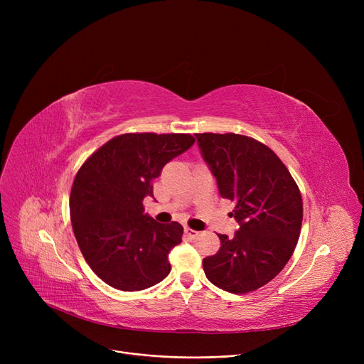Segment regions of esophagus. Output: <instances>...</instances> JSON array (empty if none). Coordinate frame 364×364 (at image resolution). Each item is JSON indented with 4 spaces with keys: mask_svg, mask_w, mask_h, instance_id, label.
Returning <instances> with one entry per match:
<instances>
[{
    "mask_svg": "<svg viewBox=\"0 0 364 364\" xmlns=\"http://www.w3.org/2000/svg\"><path fill=\"white\" fill-rule=\"evenodd\" d=\"M184 235L188 237V239H196L199 236V232L198 230H193V228L190 227H186L184 228Z\"/></svg>",
    "mask_w": 364,
    "mask_h": 364,
    "instance_id": "1",
    "label": "esophagus"
}]
</instances>
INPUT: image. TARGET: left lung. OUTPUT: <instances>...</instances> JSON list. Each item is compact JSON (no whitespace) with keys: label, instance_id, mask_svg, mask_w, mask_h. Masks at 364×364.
<instances>
[{"label":"left lung","instance_id":"obj_1","mask_svg":"<svg viewBox=\"0 0 364 364\" xmlns=\"http://www.w3.org/2000/svg\"><path fill=\"white\" fill-rule=\"evenodd\" d=\"M220 195L232 200L239 223L233 237L203 259L208 280L247 294L273 280L292 257L301 233L302 198L289 169L261 141L235 132L196 134Z\"/></svg>","mask_w":364,"mask_h":364}]
</instances>
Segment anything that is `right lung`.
Here are the masks:
<instances>
[{
  "instance_id": "right-lung-1",
  "label": "right lung",
  "mask_w": 364,
  "mask_h": 364,
  "mask_svg": "<svg viewBox=\"0 0 364 364\" xmlns=\"http://www.w3.org/2000/svg\"><path fill=\"white\" fill-rule=\"evenodd\" d=\"M195 139L190 134L128 132L113 137L82 164L70 190V221L80 250L105 283L136 292L164 280L168 254L183 225L144 214L153 180Z\"/></svg>"
}]
</instances>
